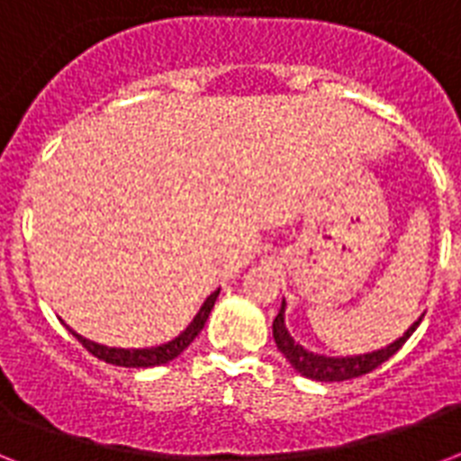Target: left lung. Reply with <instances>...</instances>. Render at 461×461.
<instances>
[{"label": "left lung", "instance_id": "1", "mask_svg": "<svg viewBox=\"0 0 461 461\" xmlns=\"http://www.w3.org/2000/svg\"><path fill=\"white\" fill-rule=\"evenodd\" d=\"M421 318H419L400 339H394L393 344H387L383 349L368 351V354H357V357H325V354H315V351L306 349V347H302L299 342H294V337L289 335L287 325H285V302H282L280 313L275 315L273 321V337L275 344H277V349L285 354V358H287L289 364L294 366L302 375L313 380H322V383H332V380H351L375 371L380 364H385L387 358L402 349V344L407 342L409 337L414 335V330L419 328Z\"/></svg>", "mask_w": 461, "mask_h": 461}]
</instances>
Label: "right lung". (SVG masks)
Here are the masks:
<instances>
[{
  "label": "right lung",
  "mask_w": 461,
  "mask_h": 461,
  "mask_svg": "<svg viewBox=\"0 0 461 461\" xmlns=\"http://www.w3.org/2000/svg\"><path fill=\"white\" fill-rule=\"evenodd\" d=\"M217 294H220V289L212 292V294L205 299L201 311L195 313L191 325H188L181 335H176L174 339H169V342L159 344V347H148V349H117V347H104V344L90 342V339H86V337L76 335L74 330H71V335H74L76 339H78V342H81L90 354H93V357L103 358V361H107V364L124 366V368H150V366L167 364V361L176 358L181 351L186 349L188 344L194 342L195 337H198V332L203 330V325H205V321H208L210 311H212V306H215Z\"/></svg>",
  "instance_id": "obj_1"
}]
</instances>
